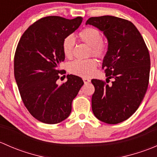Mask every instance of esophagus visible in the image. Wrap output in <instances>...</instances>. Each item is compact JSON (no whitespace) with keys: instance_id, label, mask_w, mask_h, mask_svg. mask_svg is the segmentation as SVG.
Returning <instances> with one entry per match:
<instances>
[{"instance_id":"obj_1","label":"esophagus","mask_w":157,"mask_h":157,"mask_svg":"<svg viewBox=\"0 0 157 157\" xmlns=\"http://www.w3.org/2000/svg\"><path fill=\"white\" fill-rule=\"evenodd\" d=\"M83 82H84L85 84H86V83H90V79L86 78V77H83Z\"/></svg>"}]
</instances>
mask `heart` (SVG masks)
Segmentation results:
<instances>
[{"mask_svg": "<svg viewBox=\"0 0 157 157\" xmlns=\"http://www.w3.org/2000/svg\"><path fill=\"white\" fill-rule=\"evenodd\" d=\"M77 38L83 43L90 46V55L99 58H103L107 52L106 42L102 39V33L94 27H86L77 34ZM75 41L72 36H68L62 42V51L64 56L71 59L74 55ZM97 67V62L93 58L86 60H76L68 65L71 74L80 77H87L94 73Z\"/></svg>", "mask_w": 157, "mask_h": 157, "instance_id": "obj_1", "label": "heart"}]
</instances>
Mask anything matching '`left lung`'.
<instances>
[{
  "label": "left lung",
  "instance_id": "1",
  "mask_svg": "<svg viewBox=\"0 0 157 157\" xmlns=\"http://www.w3.org/2000/svg\"><path fill=\"white\" fill-rule=\"evenodd\" d=\"M86 24L103 32L109 42L102 69L106 82L93 79L92 109L107 124L125 121L140 106L148 87L150 58L144 40L131 21L113 16L90 17ZM109 78L113 81L109 85Z\"/></svg>",
  "mask_w": 157,
  "mask_h": 157
}]
</instances>
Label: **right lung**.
<instances>
[{"mask_svg": "<svg viewBox=\"0 0 157 157\" xmlns=\"http://www.w3.org/2000/svg\"><path fill=\"white\" fill-rule=\"evenodd\" d=\"M80 17L67 20L58 16L39 19L20 38L14 55V77L23 104L29 113L45 124H57L69 116L71 104L83 85L80 77L67 75L56 83L60 63L64 61V39L78 29Z\"/></svg>", "mask_w": 157, "mask_h": 157, "instance_id": "add662e5", "label": "right lung"}]
</instances>
